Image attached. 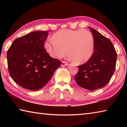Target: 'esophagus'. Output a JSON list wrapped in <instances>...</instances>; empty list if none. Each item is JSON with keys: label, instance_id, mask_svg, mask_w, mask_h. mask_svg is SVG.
I'll return each mask as SVG.
<instances>
[{"label": "esophagus", "instance_id": "obj_1", "mask_svg": "<svg viewBox=\"0 0 127 127\" xmlns=\"http://www.w3.org/2000/svg\"><path fill=\"white\" fill-rule=\"evenodd\" d=\"M61 65H62V66H65V65H68V63H66V62H62Z\"/></svg>", "mask_w": 127, "mask_h": 127}]
</instances>
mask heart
I'll use <instances>...</instances> for the list:
<instances>
[{
    "label": "heart",
    "instance_id": "heart-1",
    "mask_svg": "<svg viewBox=\"0 0 127 127\" xmlns=\"http://www.w3.org/2000/svg\"><path fill=\"white\" fill-rule=\"evenodd\" d=\"M45 42L44 46L51 57L61 59L66 53L75 63L82 64L89 61L94 49L92 33L86 29L58 31ZM67 50H66V49Z\"/></svg>",
    "mask_w": 127,
    "mask_h": 127
}]
</instances>
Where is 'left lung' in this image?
Listing matches in <instances>:
<instances>
[{
  "label": "left lung",
  "mask_w": 127,
  "mask_h": 127,
  "mask_svg": "<svg viewBox=\"0 0 127 127\" xmlns=\"http://www.w3.org/2000/svg\"><path fill=\"white\" fill-rule=\"evenodd\" d=\"M94 52L86 63L78 66L74 79L79 86L90 91L105 87L114 73L117 54L112 42L91 27Z\"/></svg>",
  "instance_id": "1"
}]
</instances>
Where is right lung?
<instances>
[{
	"instance_id": "obj_1",
	"label": "right lung",
	"mask_w": 127,
	"mask_h": 127,
	"mask_svg": "<svg viewBox=\"0 0 127 127\" xmlns=\"http://www.w3.org/2000/svg\"><path fill=\"white\" fill-rule=\"evenodd\" d=\"M48 33L36 31L17 38L7 51L10 76L24 89H42L61 66V62L52 58L44 48Z\"/></svg>"
}]
</instances>
